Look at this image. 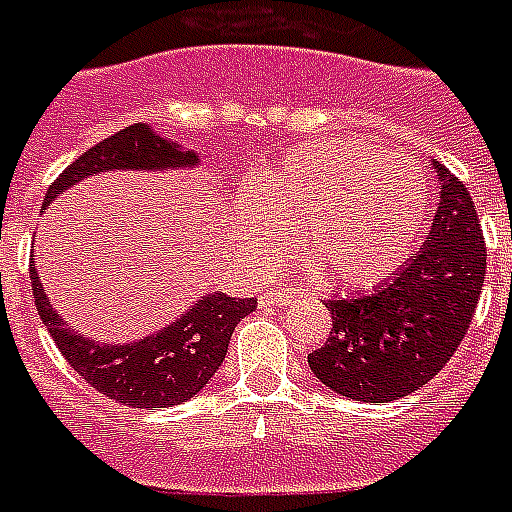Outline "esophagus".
<instances>
[{
  "label": "esophagus",
  "mask_w": 512,
  "mask_h": 512,
  "mask_svg": "<svg viewBox=\"0 0 512 512\" xmlns=\"http://www.w3.org/2000/svg\"><path fill=\"white\" fill-rule=\"evenodd\" d=\"M296 296H299V291L273 289V291H268V294L260 296V299H263V304H276V307H286V304L296 302Z\"/></svg>",
  "instance_id": "1"
}]
</instances>
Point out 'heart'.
Returning <instances> with one entry per match:
<instances>
[{
	"mask_svg": "<svg viewBox=\"0 0 512 512\" xmlns=\"http://www.w3.org/2000/svg\"><path fill=\"white\" fill-rule=\"evenodd\" d=\"M249 231L265 252L283 247V231L309 263L341 286H364L401 263L427 218L422 166L369 143L309 140L242 187ZM269 213L270 222L259 216Z\"/></svg>",
	"mask_w": 512,
	"mask_h": 512,
	"instance_id": "1",
	"label": "heart"
}]
</instances>
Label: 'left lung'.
I'll list each match as a JSON object with an SVG mask.
<instances>
[{"label":"left lung","instance_id":"left-lung-1","mask_svg":"<svg viewBox=\"0 0 512 512\" xmlns=\"http://www.w3.org/2000/svg\"><path fill=\"white\" fill-rule=\"evenodd\" d=\"M435 169L440 203L419 255L369 294L325 302L333 328L307 362L351 401H398L427 385L474 320L487 273L482 223L458 176Z\"/></svg>","mask_w":512,"mask_h":512}]
</instances>
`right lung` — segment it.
Listing matches in <instances>:
<instances>
[{
  "instance_id": "1",
  "label": "right lung",
  "mask_w": 512,
  "mask_h": 512,
  "mask_svg": "<svg viewBox=\"0 0 512 512\" xmlns=\"http://www.w3.org/2000/svg\"><path fill=\"white\" fill-rule=\"evenodd\" d=\"M174 166H197L195 150H182V145L153 135L148 124H132L72 161L49 184L44 208L72 184L101 171H166ZM30 286L38 315L70 367L90 388L132 409H166L200 393L226 359L239 320L257 307V299L208 294L153 336L132 343H98L75 333L59 317L33 265Z\"/></svg>"
}]
</instances>
